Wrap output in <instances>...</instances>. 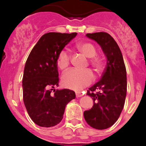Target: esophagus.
<instances>
[{"label":"esophagus","mask_w":146,"mask_h":146,"mask_svg":"<svg viewBox=\"0 0 146 146\" xmlns=\"http://www.w3.org/2000/svg\"><path fill=\"white\" fill-rule=\"evenodd\" d=\"M82 95H83V94H82L81 92H76V96H77V98H78V97H81V96H82Z\"/></svg>","instance_id":"34e87169"}]
</instances>
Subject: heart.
Wrapping results in <instances>:
<instances>
[{"instance_id": "1", "label": "heart", "mask_w": 146, "mask_h": 146, "mask_svg": "<svg viewBox=\"0 0 146 146\" xmlns=\"http://www.w3.org/2000/svg\"><path fill=\"white\" fill-rule=\"evenodd\" d=\"M77 49L87 58L89 65L92 67L96 73H100L104 69V62L99 56H96V49L93 44L90 42H82L77 44ZM71 57L69 54L61 50L58 54L56 64L58 69L62 71L66 70L70 64ZM94 79L93 73L90 69L78 70L72 69L66 72L62 77V83L66 88L74 91H80L91 84Z\"/></svg>"}]
</instances>
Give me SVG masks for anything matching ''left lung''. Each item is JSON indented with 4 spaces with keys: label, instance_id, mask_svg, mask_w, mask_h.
<instances>
[{
    "label": "left lung",
    "instance_id": "1",
    "mask_svg": "<svg viewBox=\"0 0 146 146\" xmlns=\"http://www.w3.org/2000/svg\"><path fill=\"white\" fill-rule=\"evenodd\" d=\"M86 36L101 46L108 60L101 80L88 90L86 94L92 98L94 105L84 112V118L93 128L105 129L116 122L124 106L126 66L118 45L109 33H87Z\"/></svg>",
    "mask_w": 146,
    "mask_h": 146
}]
</instances>
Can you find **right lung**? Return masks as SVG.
Listing matches in <instances>:
<instances>
[{"label": "right lung", "instance_id": "1", "mask_svg": "<svg viewBox=\"0 0 146 146\" xmlns=\"http://www.w3.org/2000/svg\"><path fill=\"white\" fill-rule=\"evenodd\" d=\"M76 36L77 33H45L28 55L23 78V102L38 126L51 127L60 123L66 104L75 98L72 90L53 88L58 86V54Z\"/></svg>", "mask_w": 146, "mask_h": 146}]
</instances>
